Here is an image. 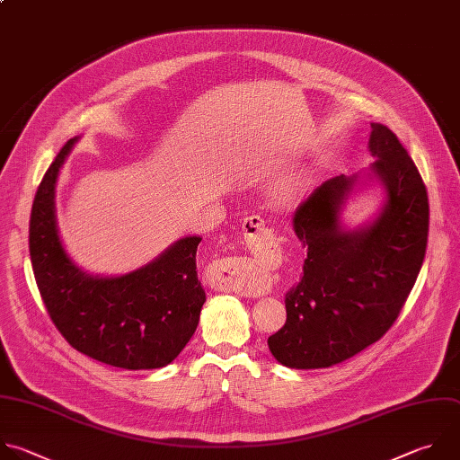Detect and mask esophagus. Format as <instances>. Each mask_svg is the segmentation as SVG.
I'll return each mask as SVG.
<instances>
[{
	"instance_id": "1",
	"label": "esophagus",
	"mask_w": 460,
	"mask_h": 460,
	"mask_svg": "<svg viewBox=\"0 0 460 460\" xmlns=\"http://www.w3.org/2000/svg\"><path fill=\"white\" fill-rule=\"evenodd\" d=\"M242 229H243V238H245V242H247V245L252 249V251H265V249H269L270 245H272V231L269 229V227H265V222H263V218H260L258 215H251V217H247L245 220H243V226H242ZM269 252V251H267ZM233 274V272H231ZM234 290V292H242V294H252L251 290H247V288H243L240 283H226L220 290Z\"/></svg>"
}]
</instances>
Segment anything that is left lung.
Listing matches in <instances>:
<instances>
[{
    "label": "left lung",
    "instance_id": "8db88e82",
    "mask_svg": "<svg viewBox=\"0 0 460 460\" xmlns=\"http://www.w3.org/2000/svg\"><path fill=\"white\" fill-rule=\"evenodd\" d=\"M370 179L386 199L367 226L345 229L340 213L359 177L325 181L294 213L307 247L301 281L285 294L287 322L267 340L288 368H327L379 341L397 320L420 270L429 206L426 186L397 135L372 122Z\"/></svg>",
    "mask_w": 460,
    "mask_h": 460
}]
</instances>
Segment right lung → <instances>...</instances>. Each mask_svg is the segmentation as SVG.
<instances>
[{
	"label": "right lung",
	"instance_id": "1",
	"mask_svg": "<svg viewBox=\"0 0 460 460\" xmlns=\"http://www.w3.org/2000/svg\"><path fill=\"white\" fill-rule=\"evenodd\" d=\"M75 138L47 170L31 215L29 249L45 307L81 354L126 370L170 365L197 331L206 292L197 276L200 236H186L122 276H93L65 251L56 220V182Z\"/></svg>",
	"mask_w": 460,
	"mask_h": 460
}]
</instances>
